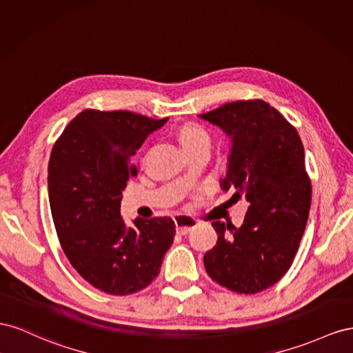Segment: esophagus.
<instances>
[{
	"label": "esophagus",
	"instance_id": "obj_1",
	"mask_svg": "<svg viewBox=\"0 0 353 353\" xmlns=\"http://www.w3.org/2000/svg\"><path fill=\"white\" fill-rule=\"evenodd\" d=\"M174 221H176V230L179 235H186L196 226V221L188 216H177Z\"/></svg>",
	"mask_w": 353,
	"mask_h": 353
}]
</instances>
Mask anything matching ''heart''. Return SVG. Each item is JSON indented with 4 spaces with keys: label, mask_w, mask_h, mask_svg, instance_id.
Returning a JSON list of instances; mask_svg holds the SVG:
<instances>
[{
    "label": "heart",
    "mask_w": 353,
    "mask_h": 353,
    "mask_svg": "<svg viewBox=\"0 0 353 353\" xmlns=\"http://www.w3.org/2000/svg\"><path fill=\"white\" fill-rule=\"evenodd\" d=\"M179 142L185 152L198 146H210V136L203 127L195 124H185L179 130Z\"/></svg>",
    "instance_id": "heart-1"
}]
</instances>
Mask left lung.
<instances>
[{"instance_id": "left-lung-1", "label": "left lung", "mask_w": 353, "mask_h": 353, "mask_svg": "<svg viewBox=\"0 0 353 353\" xmlns=\"http://www.w3.org/2000/svg\"><path fill=\"white\" fill-rule=\"evenodd\" d=\"M230 137L220 180L250 203L239 228L213 221L216 245L204 256L208 276L239 294L260 293L285 275L307 223L312 186L297 130L265 100H238L199 115Z\"/></svg>"}]
</instances>
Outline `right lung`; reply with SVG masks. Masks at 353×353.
Wrapping results in <instances>:
<instances>
[{
  "instance_id": "1",
  "label": "right lung",
  "mask_w": 353,
  "mask_h": 353,
  "mask_svg": "<svg viewBox=\"0 0 353 353\" xmlns=\"http://www.w3.org/2000/svg\"><path fill=\"white\" fill-rule=\"evenodd\" d=\"M167 119L85 109L50 155L48 199L60 245L78 274L108 294L148 287L173 244L176 225L170 217H137L127 228L119 213L123 190L137 174L130 157Z\"/></svg>"
}]
</instances>
